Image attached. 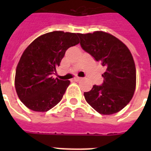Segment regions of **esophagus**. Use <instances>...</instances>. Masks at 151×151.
<instances>
[{
	"label": "esophagus",
	"instance_id": "34e87169",
	"mask_svg": "<svg viewBox=\"0 0 151 151\" xmlns=\"http://www.w3.org/2000/svg\"><path fill=\"white\" fill-rule=\"evenodd\" d=\"M81 79V78H79V77H76V78H73V81H80Z\"/></svg>",
	"mask_w": 151,
	"mask_h": 151
}]
</instances>
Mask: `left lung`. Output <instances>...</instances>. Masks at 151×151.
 Segmentation results:
<instances>
[{
    "mask_svg": "<svg viewBox=\"0 0 151 151\" xmlns=\"http://www.w3.org/2000/svg\"><path fill=\"white\" fill-rule=\"evenodd\" d=\"M78 36L83 50L106 67L102 75L103 83L84 92L85 100L101 114L117 113L130 102L136 89V66L131 52L119 39L106 32Z\"/></svg>",
    "mask_w": 151,
    "mask_h": 151,
    "instance_id": "obj_1",
    "label": "left lung"
}]
</instances>
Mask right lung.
<instances>
[{"label": "right lung", "instance_id": "1", "mask_svg": "<svg viewBox=\"0 0 151 151\" xmlns=\"http://www.w3.org/2000/svg\"><path fill=\"white\" fill-rule=\"evenodd\" d=\"M78 34L47 33L36 38L20 58L15 71V86L19 99L34 111L45 112L58 104L70 81L52 78L65 52L79 43Z\"/></svg>", "mask_w": 151, "mask_h": 151}]
</instances>
